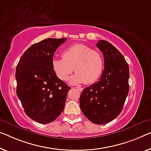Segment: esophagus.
Segmentation results:
<instances>
[{"label": "esophagus", "instance_id": "1", "mask_svg": "<svg viewBox=\"0 0 151 151\" xmlns=\"http://www.w3.org/2000/svg\"><path fill=\"white\" fill-rule=\"evenodd\" d=\"M75 88L79 90L80 91H83V88H81V87H75Z\"/></svg>", "mask_w": 151, "mask_h": 151}]
</instances>
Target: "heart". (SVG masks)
Returning a JSON list of instances; mask_svg holds the SVG:
<instances>
[{"instance_id":"heart-1","label":"heart","mask_w":151,"mask_h":151,"mask_svg":"<svg viewBox=\"0 0 151 151\" xmlns=\"http://www.w3.org/2000/svg\"><path fill=\"white\" fill-rule=\"evenodd\" d=\"M52 68L62 81L68 80L74 69L76 73L70 78L72 84L95 83L102 73L104 59L98 51L85 45L75 44L64 49L62 58H53Z\"/></svg>"}]
</instances>
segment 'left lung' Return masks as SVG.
<instances>
[{
  "label": "left lung",
  "mask_w": 151,
  "mask_h": 151,
  "mask_svg": "<svg viewBox=\"0 0 151 151\" xmlns=\"http://www.w3.org/2000/svg\"><path fill=\"white\" fill-rule=\"evenodd\" d=\"M104 55V69L99 80L83 90L81 110L95 124L113 120L122 111L129 92V66L123 55L106 40L96 45Z\"/></svg>",
  "instance_id": "8db88e82"
}]
</instances>
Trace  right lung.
<instances>
[{
  "mask_svg": "<svg viewBox=\"0 0 151 151\" xmlns=\"http://www.w3.org/2000/svg\"><path fill=\"white\" fill-rule=\"evenodd\" d=\"M66 39L49 38L32 45L17 65V97L27 115L42 124L60 115L70 89L56 76L51 64L56 49Z\"/></svg>",
  "mask_w": 151,
  "mask_h": 151,
  "instance_id": "add662e5",
  "label": "right lung"
}]
</instances>
